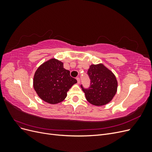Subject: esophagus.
<instances>
[{
  "mask_svg": "<svg viewBox=\"0 0 152 152\" xmlns=\"http://www.w3.org/2000/svg\"><path fill=\"white\" fill-rule=\"evenodd\" d=\"M77 83H78V84H80V78H79V77H77Z\"/></svg>",
  "mask_w": 152,
  "mask_h": 152,
  "instance_id": "34e87169",
  "label": "esophagus"
}]
</instances>
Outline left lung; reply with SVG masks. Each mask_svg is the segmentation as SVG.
Returning <instances> with one entry per match:
<instances>
[{"label":"left lung","mask_w":152,"mask_h":152,"mask_svg":"<svg viewBox=\"0 0 152 152\" xmlns=\"http://www.w3.org/2000/svg\"><path fill=\"white\" fill-rule=\"evenodd\" d=\"M91 86L81 87L87 102L94 106H103L110 103L117 93L118 82L114 73L103 63L91 65L87 72Z\"/></svg>","instance_id":"8db88e82"}]
</instances>
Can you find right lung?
Returning <instances> with one entry per match:
<instances>
[{
  "label": "right lung",
  "mask_w": 152,
  "mask_h": 152,
  "mask_svg": "<svg viewBox=\"0 0 152 152\" xmlns=\"http://www.w3.org/2000/svg\"><path fill=\"white\" fill-rule=\"evenodd\" d=\"M77 80L63 68V63L51 58L37 69L34 76V88L39 97L48 103L55 104L65 99L67 92Z\"/></svg>",
  "instance_id": "1"
}]
</instances>
